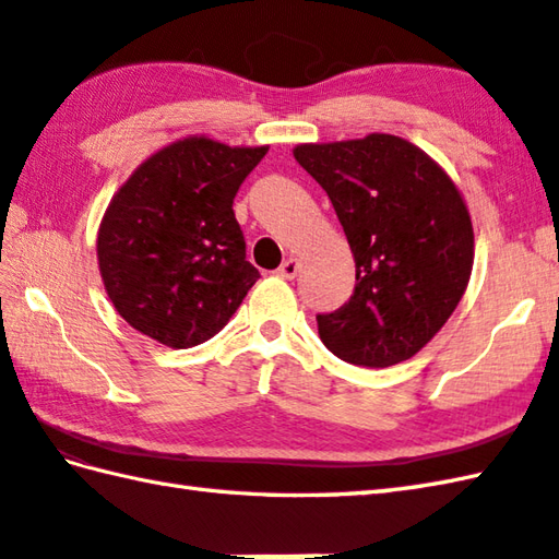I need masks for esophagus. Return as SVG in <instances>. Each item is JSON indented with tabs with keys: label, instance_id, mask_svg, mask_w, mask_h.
Returning <instances> with one entry per match:
<instances>
[{
	"label": "esophagus",
	"instance_id": "34e87169",
	"mask_svg": "<svg viewBox=\"0 0 559 559\" xmlns=\"http://www.w3.org/2000/svg\"><path fill=\"white\" fill-rule=\"evenodd\" d=\"M298 271H300V261L298 259H286V261H283V264L278 266V276L281 278H288V281H293L295 276H298Z\"/></svg>",
	"mask_w": 559,
	"mask_h": 559
}]
</instances>
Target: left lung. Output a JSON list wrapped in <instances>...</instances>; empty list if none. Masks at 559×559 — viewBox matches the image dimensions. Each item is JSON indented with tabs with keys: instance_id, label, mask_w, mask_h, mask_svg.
Returning <instances> with one entry per match:
<instances>
[{
	"instance_id": "1",
	"label": "left lung",
	"mask_w": 559,
	"mask_h": 559,
	"mask_svg": "<svg viewBox=\"0 0 559 559\" xmlns=\"http://www.w3.org/2000/svg\"><path fill=\"white\" fill-rule=\"evenodd\" d=\"M295 160L334 204L355 259V290L317 314L336 358L389 367L413 358L466 293L473 225L456 185L425 151L391 134L300 144Z\"/></svg>"
}]
</instances>
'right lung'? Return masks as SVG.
<instances>
[{
    "mask_svg": "<svg viewBox=\"0 0 559 559\" xmlns=\"http://www.w3.org/2000/svg\"><path fill=\"white\" fill-rule=\"evenodd\" d=\"M266 151L187 136L120 187L98 230V266L129 326L192 348L230 322L259 278L233 199Z\"/></svg>",
    "mask_w": 559,
    "mask_h": 559,
    "instance_id": "1",
    "label": "right lung"
}]
</instances>
